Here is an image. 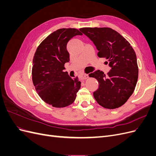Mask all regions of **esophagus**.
Listing matches in <instances>:
<instances>
[{"instance_id": "obj_1", "label": "esophagus", "mask_w": 156, "mask_h": 156, "mask_svg": "<svg viewBox=\"0 0 156 156\" xmlns=\"http://www.w3.org/2000/svg\"><path fill=\"white\" fill-rule=\"evenodd\" d=\"M81 80H84V79H87L88 78V74H84L83 75H81V77H80Z\"/></svg>"}]
</instances>
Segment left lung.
Returning a JSON list of instances; mask_svg holds the SVG:
<instances>
[{"instance_id": "8db88e82", "label": "left lung", "mask_w": 156, "mask_h": 156, "mask_svg": "<svg viewBox=\"0 0 156 156\" xmlns=\"http://www.w3.org/2000/svg\"><path fill=\"white\" fill-rule=\"evenodd\" d=\"M79 30L93 42L99 57L108 60L111 68L107 75L100 70L89 74L99 83L98 88L93 93L94 98L106 108L120 107L133 94L137 82L139 70L133 49L123 36L111 28Z\"/></svg>"}]
</instances>
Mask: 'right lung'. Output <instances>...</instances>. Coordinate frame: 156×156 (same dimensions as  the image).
Listing matches in <instances>:
<instances>
[{
  "mask_svg": "<svg viewBox=\"0 0 156 156\" xmlns=\"http://www.w3.org/2000/svg\"><path fill=\"white\" fill-rule=\"evenodd\" d=\"M83 35L75 29H60L51 33L41 42L32 60V82L40 97L55 107H64L75 101L81 87L77 77L72 79L64 72L69 61L68 42Z\"/></svg>",
  "mask_w": 156,
  "mask_h": 156,
  "instance_id": "obj_1",
  "label": "right lung"
}]
</instances>
